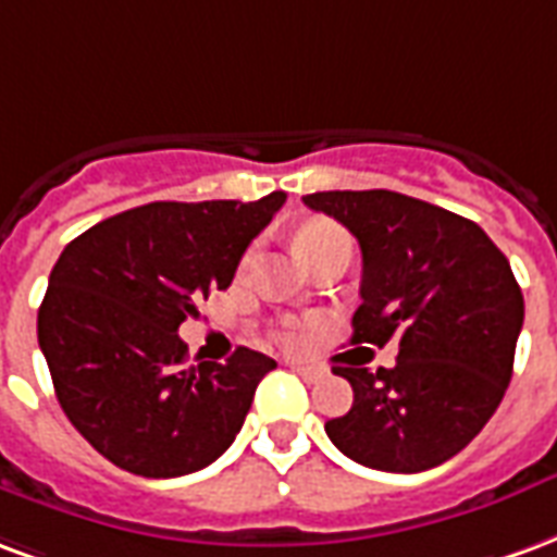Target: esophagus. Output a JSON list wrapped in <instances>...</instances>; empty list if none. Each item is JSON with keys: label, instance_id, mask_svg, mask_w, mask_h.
Masks as SVG:
<instances>
[{"label": "esophagus", "instance_id": "esophagus-1", "mask_svg": "<svg viewBox=\"0 0 557 557\" xmlns=\"http://www.w3.org/2000/svg\"><path fill=\"white\" fill-rule=\"evenodd\" d=\"M290 368H294L296 373H302V376H308V380H314V376H320V368H311V364H299V362H287Z\"/></svg>", "mask_w": 557, "mask_h": 557}]
</instances>
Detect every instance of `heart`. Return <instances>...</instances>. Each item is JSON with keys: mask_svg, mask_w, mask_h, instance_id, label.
I'll list each match as a JSON object with an SVG mask.
<instances>
[{"mask_svg": "<svg viewBox=\"0 0 557 557\" xmlns=\"http://www.w3.org/2000/svg\"><path fill=\"white\" fill-rule=\"evenodd\" d=\"M335 243H350V237H347V231H341L338 225H332V222H311V225H306V228L296 234V249L302 251L308 261H311L318 251L335 246ZM246 261H251V255ZM308 335H311L308 326H299V323H287V326H282L275 332L278 344H282V347H290V350L302 347L308 341Z\"/></svg>", "mask_w": 557, "mask_h": 557, "instance_id": "1", "label": "heart"}]
</instances>
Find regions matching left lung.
<instances>
[{
    "label": "left lung",
    "instance_id": "obj_1",
    "mask_svg": "<svg viewBox=\"0 0 557 557\" xmlns=\"http://www.w3.org/2000/svg\"><path fill=\"white\" fill-rule=\"evenodd\" d=\"M362 249L352 344L397 338L395 368H344L352 407L326 421L350 460L380 472H428L484 430L513 373L525 302L481 225L388 189L314 193Z\"/></svg>",
    "mask_w": 557,
    "mask_h": 557
}]
</instances>
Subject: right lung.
<instances>
[{"mask_svg":"<svg viewBox=\"0 0 557 557\" xmlns=\"http://www.w3.org/2000/svg\"><path fill=\"white\" fill-rule=\"evenodd\" d=\"M284 193L258 201H153L64 246L38 311V344L64 416L124 472L177 478L231 448L275 362L237 347L186 364L177 329L225 290Z\"/></svg>","mask_w":557,"mask_h":557,"instance_id":"right-lung-1","label":"right lung"}]
</instances>
